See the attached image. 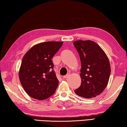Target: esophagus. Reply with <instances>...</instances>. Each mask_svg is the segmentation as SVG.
<instances>
[{"label": "esophagus", "mask_w": 127, "mask_h": 127, "mask_svg": "<svg viewBox=\"0 0 127 127\" xmlns=\"http://www.w3.org/2000/svg\"><path fill=\"white\" fill-rule=\"evenodd\" d=\"M69 76H70V74L68 73V74H67L66 75H65V76H64V78H65V79L66 78H68Z\"/></svg>", "instance_id": "esophagus-1"}]
</instances>
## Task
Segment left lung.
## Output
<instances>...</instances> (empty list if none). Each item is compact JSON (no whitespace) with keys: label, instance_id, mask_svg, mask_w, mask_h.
Segmentation results:
<instances>
[{"label":"left lung","instance_id":"8db88e82","mask_svg":"<svg viewBox=\"0 0 127 127\" xmlns=\"http://www.w3.org/2000/svg\"><path fill=\"white\" fill-rule=\"evenodd\" d=\"M73 45L81 62V85L74 90L81 97L90 98L101 94L108 83L111 68L104 51L95 42L77 40Z\"/></svg>","mask_w":127,"mask_h":127}]
</instances>
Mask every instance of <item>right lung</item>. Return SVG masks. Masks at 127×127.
<instances>
[{"label":"right lung","instance_id":"obj_1","mask_svg":"<svg viewBox=\"0 0 127 127\" xmlns=\"http://www.w3.org/2000/svg\"><path fill=\"white\" fill-rule=\"evenodd\" d=\"M61 41H48L33 46L23 56L19 78L30 97L43 100L54 94L59 81L53 70V56L63 45Z\"/></svg>","mask_w":127,"mask_h":127}]
</instances>
